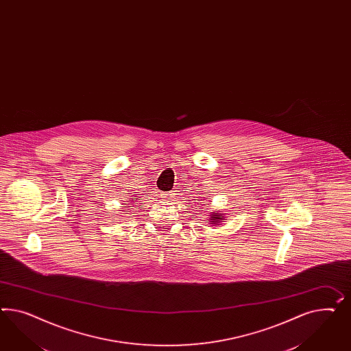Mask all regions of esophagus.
<instances>
[{
  "label": "esophagus",
  "instance_id": "obj_1",
  "mask_svg": "<svg viewBox=\"0 0 351 351\" xmlns=\"http://www.w3.org/2000/svg\"><path fill=\"white\" fill-rule=\"evenodd\" d=\"M161 196H162L165 200H171V199L174 197V195H173L171 192H165V193H162Z\"/></svg>",
  "mask_w": 351,
  "mask_h": 351
}]
</instances>
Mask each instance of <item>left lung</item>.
Returning <instances> with one entry per match:
<instances>
[{"label":"left lung","instance_id":"1","mask_svg":"<svg viewBox=\"0 0 351 351\" xmlns=\"http://www.w3.org/2000/svg\"><path fill=\"white\" fill-rule=\"evenodd\" d=\"M209 221H210L213 224H218V223L223 221V214H221V213H213Z\"/></svg>","mask_w":351,"mask_h":351}]
</instances>
